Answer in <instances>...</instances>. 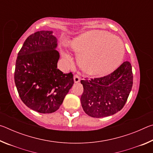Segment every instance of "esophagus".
<instances>
[{"label": "esophagus", "instance_id": "34e87169", "mask_svg": "<svg viewBox=\"0 0 153 153\" xmlns=\"http://www.w3.org/2000/svg\"><path fill=\"white\" fill-rule=\"evenodd\" d=\"M74 82L75 83H78L80 81V78L79 77L77 76V75H75L74 76Z\"/></svg>", "mask_w": 153, "mask_h": 153}]
</instances>
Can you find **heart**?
Segmentation results:
<instances>
[{"label": "heart", "instance_id": "b5f03b06", "mask_svg": "<svg viewBox=\"0 0 153 153\" xmlns=\"http://www.w3.org/2000/svg\"><path fill=\"white\" fill-rule=\"evenodd\" d=\"M69 46L77 55V63L85 74L92 77L113 71L122 61L125 48L120 38L102 30H89L72 39ZM67 61L71 58L63 52Z\"/></svg>", "mask_w": 153, "mask_h": 153}]
</instances>
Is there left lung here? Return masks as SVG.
<instances>
[{
	"instance_id": "left-lung-1",
	"label": "left lung",
	"mask_w": 153,
	"mask_h": 153,
	"mask_svg": "<svg viewBox=\"0 0 153 153\" xmlns=\"http://www.w3.org/2000/svg\"><path fill=\"white\" fill-rule=\"evenodd\" d=\"M84 92L81 104L90 117L100 118L122 109L133 85L131 65L126 61L113 73L100 78L81 80Z\"/></svg>"
}]
</instances>
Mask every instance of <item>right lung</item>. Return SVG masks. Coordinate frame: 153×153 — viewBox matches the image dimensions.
Segmentation results:
<instances>
[{"mask_svg":"<svg viewBox=\"0 0 153 153\" xmlns=\"http://www.w3.org/2000/svg\"><path fill=\"white\" fill-rule=\"evenodd\" d=\"M53 31L28 36L17 55L14 79L23 102L40 113L58 110L74 84L71 72L57 69L59 53Z\"/></svg>","mask_w":153,"mask_h":153,"instance_id":"right-lung-1","label":"right lung"}]
</instances>
